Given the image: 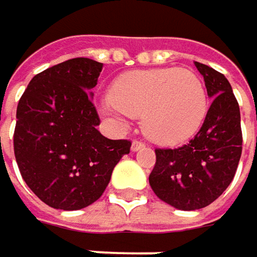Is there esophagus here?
I'll use <instances>...</instances> for the list:
<instances>
[{
	"label": "esophagus",
	"instance_id": "obj_1",
	"mask_svg": "<svg viewBox=\"0 0 257 257\" xmlns=\"http://www.w3.org/2000/svg\"><path fill=\"white\" fill-rule=\"evenodd\" d=\"M146 147V143H143L141 140H134L132 141V152H138V150H141V149H144Z\"/></svg>",
	"mask_w": 257,
	"mask_h": 257
}]
</instances>
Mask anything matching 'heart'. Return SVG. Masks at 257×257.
Returning a JSON list of instances; mask_svg holds the SVG:
<instances>
[{
	"mask_svg": "<svg viewBox=\"0 0 257 257\" xmlns=\"http://www.w3.org/2000/svg\"><path fill=\"white\" fill-rule=\"evenodd\" d=\"M101 111L119 126L143 116L153 141L174 146L190 140L207 113V92L197 73L166 67L134 70L113 82Z\"/></svg>",
	"mask_w": 257,
	"mask_h": 257,
	"instance_id": "obj_1",
	"label": "heart"
}]
</instances>
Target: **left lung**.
I'll list each match as a JSON object with an SVG mask.
<instances>
[{"label":"left lung","instance_id":"obj_1","mask_svg":"<svg viewBox=\"0 0 257 257\" xmlns=\"http://www.w3.org/2000/svg\"><path fill=\"white\" fill-rule=\"evenodd\" d=\"M212 104L204 122L188 144L156 149V165L149 176L156 196L181 210H197L213 203L234 179L243 134L240 107L228 79L196 61Z\"/></svg>","mask_w":257,"mask_h":257}]
</instances>
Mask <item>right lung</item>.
Instances as JSON below:
<instances>
[{"mask_svg":"<svg viewBox=\"0 0 257 257\" xmlns=\"http://www.w3.org/2000/svg\"><path fill=\"white\" fill-rule=\"evenodd\" d=\"M103 63L78 57L38 73L19 100L13 137L22 178L45 204L78 210L101 197L129 140L100 134L88 89Z\"/></svg>","mask_w":257,"mask_h":257,"instance_id":"obj_1","label":"right lung"}]
</instances>
